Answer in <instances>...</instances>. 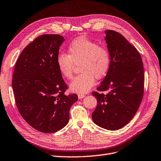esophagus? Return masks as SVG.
Instances as JSON below:
<instances>
[{
	"label": "esophagus",
	"instance_id": "34e87169",
	"mask_svg": "<svg viewBox=\"0 0 161 161\" xmlns=\"http://www.w3.org/2000/svg\"><path fill=\"white\" fill-rule=\"evenodd\" d=\"M85 97V95H78V98H79V99H82V98H83Z\"/></svg>",
	"mask_w": 161,
	"mask_h": 161
}]
</instances>
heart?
<instances>
[{"instance_id": "heart-1", "label": "heart", "mask_w": 161, "mask_h": 161, "mask_svg": "<svg viewBox=\"0 0 161 161\" xmlns=\"http://www.w3.org/2000/svg\"><path fill=\"white\" fill-rule=\"evenodd\" d=\"M79 65L80 75L70 85L75 92L83 94L91 90L95 78L101 79L107 75L111 59L108 50L85 37H80L72 42L68 47V54H59L57 58L58 71L64 78L71 79L75 64Z\"/></svg>"}]
</instances>
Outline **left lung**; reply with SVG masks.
I'll return each instance as SVG.
<instances>
[{
    "instance_id": "obj_1",
    "label": "left lung",
    "mask_w": 161,
    "mask_h": 161,
    "mask_svg": "<svg viewBox=\"0 0 161 161\" xmlns=\"http://www.w3.org/2000/svg\"><path fill=\"white\" fill-rule=\"evenodd\" d=\"M105 35L111 64L98 91L92 93L97 100L92 119L98 126L116 130L128 124L139 108L145 75L136 48L117 32L107 30Z\"/></svg>"
}]
</instances>
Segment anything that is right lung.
Listing matches in <instances>:
<instances>
[{
  "label": "right lung",
  "instance_id": "add662e5",
  "mask_svg": "<svg viewBox=\"0 0 161 161\" xmlns=\"http://www.w3.org/2000/svg\"><path fill=\"white\" fill-rule=\"evenodd\" d=\"M64 41L58 35L37 37L22 51L13 76L20 114L28 124L45 133L64 128L69 123L71 106L78 101L76 94L64 95L67 86L57 66Z\"/></svg>",
  "mask_w": 161,
  "mask_h": 161
}]
</instances>
